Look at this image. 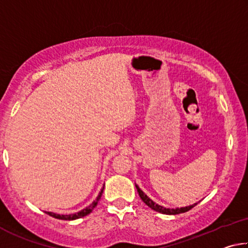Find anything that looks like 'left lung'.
<instances>
[{"label": "left lung", "instance_id": "obj_1", "mask_svg": "<svg viewBox=\"0 0 248 248\" xmlns=\"http://www.w3.org/2000/svg\"><path fill=\"white\" fill-rule=\"evenodd\" d=\"M136 187H137L138 192H139V196H140V198L142 199V201H143V202H144L146 205H149V207H150L151 209H153L154 211L159 212V213H163V215H179V213H184V212L189 211V210H190L191 208H194L195 205L197 204V203H194V204H191V205H188V207L176 208V209L164 208V207H162V205L157 204L156 202H154V201H153L152 199H150L149 197L146 196V195L144 194V192L140 189L138 185H136Z\"/></svg>", "mask_w": 248, "mask_h": 248}]
</instances>
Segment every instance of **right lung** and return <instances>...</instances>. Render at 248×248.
I'll return each instance as SVG.
<instances>
[{
	"label": "right lung",
	"instance_id": "right-lung-1",
	"mask_svg": "<svg viewBox=\"0 0 248 248\" xmlns=\"http://www.w3.org/2000/svg\"><path fill=\"white\" fill-rule=\"evenodd\" d=\"M103 191H104V187H103V189L100 190V192L98 194L97 198H96L93 201V202H92L89 205V207H86L85 209H83V210H81V211H78L77 213H72V215H58V213H53V212H49V211H45V212L47 213V215H49L50 217H56V219H59V220H69V221H71V220L79 219V217H85L87 215H90V213L93 211V209L96 207V205H97L98 201L100 199V197H102Z\"/></svg>",
	"mask_w": 248,
	"mask_h": 248
}]
</instances>
